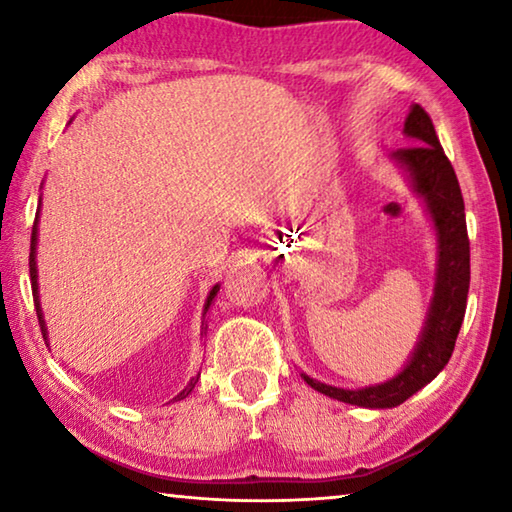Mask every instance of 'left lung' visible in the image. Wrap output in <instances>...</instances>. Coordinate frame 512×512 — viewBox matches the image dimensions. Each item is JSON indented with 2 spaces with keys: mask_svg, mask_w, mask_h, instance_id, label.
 I'll use <instances>...</instances> for the list:
<instances>
[{
  "mask_svg": "<svg viewBox=\"0 0 512 512\" xmlns=\"http://www.w3.org/2000/svg\"><path fill=\"white\" fill-rule=\"evenodd\" d=\"M404 133L413 137L415 144L397 149L393 158L409 171L415 192L427 203L438 232L440 250L436 293H433L427 327L422 332L418 350L413 352L409 366L395 379L379 386L361 388V391H343V388L320 384V381L302 375L318 393L348 404L366 406V409H393L409 400L422 386H427L447 366L463 323L467 289H470V239H467L463 194L452 162L440 146L433 121L418 103L406 117Z\"/></svg>",
  "mask_w": 512,
  "mask_h": 512,
  "instance_id": "obj_1",
  "label": "left lung"
}]
</instances>
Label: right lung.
<instances>
[{
    "label": "right lung",
    "instance_id": "add662e5",
    "mask_svg": "<svg viewBox=\"0 0 512 512\" xmlns=\"http://www.w3.org/2000/svg\"><path fill=\"white\" fill-rule=\"evenodd\" d=\"M36 244H38V214H36V223H33V230H31V253H29V273H31V291H33V305H36V314H38V325H40V332H42V339L47 341V329H45V318H42V309H40V298H38V271H36ZM216 291H219V284L210 291V296H207V305L205 311L210 309L212 305V298L216 296ZM198 379H192L187 384V388L183 393L176 397L178 400H185V397L194 391Z\"/></svg>",
    "mask_w": 512,
    "mask_h": 512
}]
</instances>
